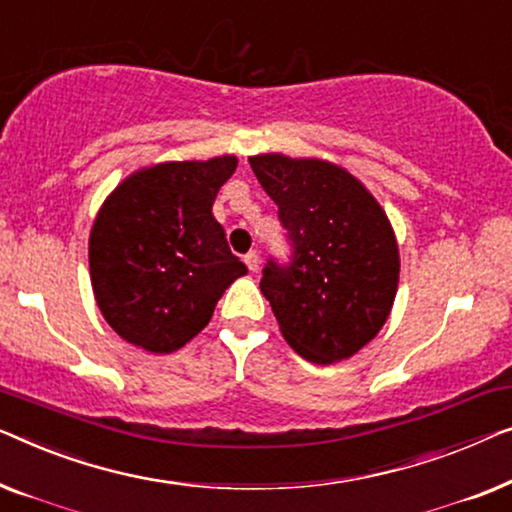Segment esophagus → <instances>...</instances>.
I'll return each instance as SVG.
<instances>
[{
  "mask_svg": "<svg viewBox=\"0 0 512 512\" xmlns=\"http://www.w3.org/2000/svg\"><path fill=\"white\" fill-rule=\"evenodd\" d=\"M243 262H246V266L250 271H257L259 269V255L255 253V250H250V253L243 257Z\"/></svg>",
  "mask_w": 512,
  "mask_h": 512,
  "instance_id": "1",
  "label": "esophagus"
}]
</instances>
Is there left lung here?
<instances>
[{"instance_id": "obj_1", "label": "left lung", "mask_w": 512, "mask_h": 512, "mask_svg": "<svg viewBox=\"0 0 512 512\" xmlns=\"http://www.w3.org/2000/svg\"><path fill=\"white\" fill-rule=\"evenodd\" d=\"M259 185L276 201L292 257L269 259L262 294L294 352L334 364L383 329L399 285V246L376 197L325 160L280 153L250 157Z\"/></svg>"}]
</instances>
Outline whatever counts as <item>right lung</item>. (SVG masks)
<instances>
[{"mask_svg":"<svg viewBox=\"0 0 512 512\" xmlns=\"http://www.w3.org/2000/svg\"><path fill=\"white\" fill-rule=\"evenodd\" d=\"M234 155L162 162L125 178L90 232V280L115 334L155 355L183 348L248 269L227 246L213 201Z\"/></svg>","mask_w":512,"mask_h":512,"instance_id":"add662e5","label":"right lung"}]
</instances>
